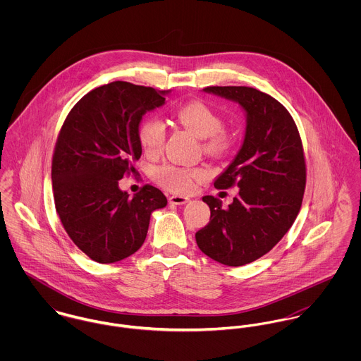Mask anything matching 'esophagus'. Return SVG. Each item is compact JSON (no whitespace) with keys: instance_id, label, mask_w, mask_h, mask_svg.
I'll return each mask as SVG.
<instances>
[{"instance_id":"esophagus-1","label":"esophagus","mask_w":361,"mask_h":361,"mask_svg":"<svg viewBox=\"0 0 361 361\" xmlns=\"http://www.w3.org/2000/svg\"><path fill=\"white\" fill-rule=\"evenodd\" d=\"M189 202V199L188 197H185V196H171L169 197V203L171 204H173V206H183V204H186Z\"/></svg>"}]
</instances>
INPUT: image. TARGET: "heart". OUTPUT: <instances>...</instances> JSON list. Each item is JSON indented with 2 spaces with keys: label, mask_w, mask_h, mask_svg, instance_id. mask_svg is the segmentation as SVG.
<instances>
[{
  "label": "heart",
  "mask_w": 361,
  "mask_h": 361,
  "mask_svg": "<svg viewBox=\"0 0 361 361\" xmlns=\"http://www.w3.org/2000/svg\"><path fill=\"white\" fill-rule=\"evenodd\" d=\"M178 122L199 139H204V149L211 154H222L232 146L231 136L224 132L221 116L202 102L182 105L175 114ZM139 140L146 154H158L165 140V126L157 118H147L139 128ZM202 169L165 165L157 169L155 180L175 193H189L195 189L196 180L202 179Z\"/></svg>",
  "instance_id": "b5f03b06"
}]
</instances>
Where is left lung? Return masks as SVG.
<instances>
[{
	"label": "left lung",
	"mask_w": 361,
	"mask_h": 361,
	"mask_svg": "<svg viewBox=\"0 0 361 361\" xmlns=\"http://www.w3.org/2000/svg\"><path fill=\"white\" fill-rule=\"evenodd\" d=\"M239 104L246 129L242 146L214 180L216 189L239 188L228 208L204 196L211 216L196 232L199 249L231 267L249 264L268 253L293 225L303 200L306 162L302 139L288 109L257 89L212 86L203 89Z\"/></svg>",
	"instance_id": "1"
}]
</instances>
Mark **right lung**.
Returning <instances> with one entry per match:
<instances>
[{"label": "right lung", "instance_id": "right-lung-1", "mask_svg": "<svg viewBox=\"0 0 361 361\" xmlns=\"http://www.w3.org/2000/svg\"><path fill=\"white\" fill-rule=\"evenodd\" d=\"M171 90L111 82L83 96L68 114L52 157V189L59 219L93 261L111 264L136 253L150 216L166 197L146 185L129 197L119 189L142 155L140 122Z\"/></svg>", "mask_w": 361, "mask_h": 361}]
</instances>
